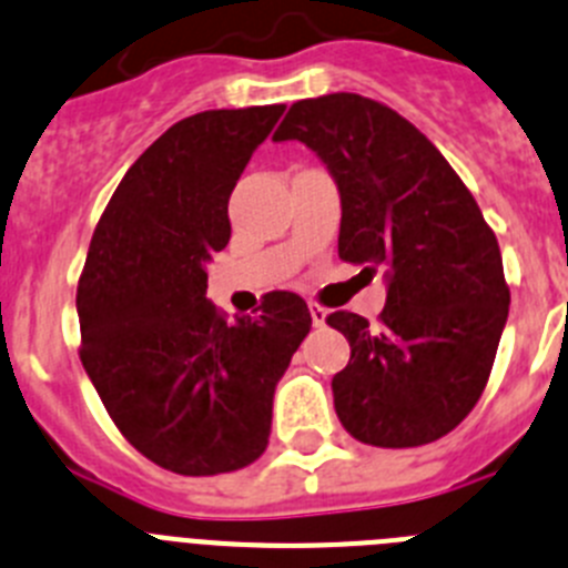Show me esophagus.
Wrapping results in <instances>:
<instances>
[{
	"label": "esophagus",
	"instance_id": "obj_1",
	"mask_svg": "<svg viewBox=\"0 0 568 568\" xmlns=\"http://www.w3.org/2000/svg\"><path fill=\"white\" fill-rule=\"evenodd\" d=\"M310 315H313V324L315 327H324L329 318V313L324 307H318V304H310Z\"/></svg>",
	"mask_w": 568,
	"mask_h": 568
}]
</instances>
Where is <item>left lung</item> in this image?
<instances>
[{
    "label": "left lung",
    "mask_w": 568,
    "mask_h": 568,
    "mask_svg": "<svg viewBox=\"0 0 568 568\" xmlns=\"http://www.w3.org/2000/svg\"><path fill=\"white\" fill-rule=\"evenodd\" d=\"M307 144L341 195L338 255L384 267L378 324L333 313L349 364L333 378L353 438L433 444L471 413L509 315L498 239L440 150L386 104L329 93L290 108L273 142Z\"/></svg>",
    "instance_id": "8db88e82"
}]
</instances>
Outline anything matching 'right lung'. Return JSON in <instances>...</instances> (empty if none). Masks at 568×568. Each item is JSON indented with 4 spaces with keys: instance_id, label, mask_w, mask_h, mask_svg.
I'll use <instances>...</instances> for the list:
<instances>
[{
    "instance_id": "1",
    "label": "right lung",
    "mask_w": 568,
    "mask_h": 568,
    "mask_svg": "<svg viewBox=\"0 0 568 568\" xmlns=\"http://www.w3.org/2000/svg\"><path fill=\"white\" fill-rule=\"evenodd\" d=\"M284 104L207 110L159 135L90 239L77 313L82 364L119 433L175 475H219L267 449L273 395L313 318L295 293L224 318L207 264L230 193Z\"/></svg>"
}]
</instances>
